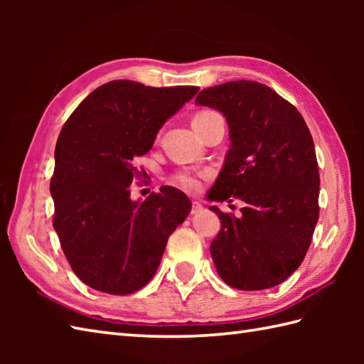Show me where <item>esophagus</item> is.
Here are the masks:
<instances>
[{"mask_svg": "<svg viewBox=\"0 0 364 364\" xmlns=\"http://www.w3.org/2000/svg\"><path fill=\"white\" fill-rule=\"evenodd\" d=\"M200 211H203V206H202V203H198V202H192V214H198Z\"/></svg>", "mask_w": 364, "mask_h": 364, "instance_id": "1", "label": "esophagus"}]
</instances>
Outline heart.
Returning a JSON list of instances; mask_svg holds the SVG:
<instances>
[{
  "label": "heart",
  "instance_id": "obj_1",
  "mask_svg": "<svg viewBox=\"0 0 364 364\" xmlns=\"http://www.w3.org/2000/svg\"><path fill=\"white\" fill-rule=\"evenodd\" d=\"M213 111H202L198 112L196 119H200V117H205V115L211 114ZM205 176L203 172H192V170H181V172H178L175 176H173V181L176 186H180L183 189H186L189 192H194V191H198L200 186H202V178Z\"/></svg>",
  "mask_w": 364,
  "mask_h": 364
}]
</instances>
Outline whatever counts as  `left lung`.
Listing matches in <instances>:
<instances>
[{"mask_svg":"<svg viewBox=\"0 0 364 364\" xmlns=\"http://www.w3.org/2000/svg\"><path fill=\"white\" fill-rule=\"evenodd\" d=\"M196 105L227 119L230 150L208 194L235 198L241 215L222 213L211 257L227 284L241 291L274 288L296 272L319 219V170L313 137L300 112L257 81H231L200 92Z\"/></svg>","mask_w":364,"mask_h":364,"instance_id":"left-lung-1","label":"left lung"}]
</instances>
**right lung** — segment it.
<instances>
[{
  "label": "right lung",
  "mask_w": 364,
  "mask_h": 364,
  "mask_svg": "<svg viewBox=\"0 0 364 364\" xmlns=\"http://www.w3.org/2000/svg\"><path fill=\"white\" fill-rule=\"evenodd\" d=\"M198 92L196 86L150 87L119 80L82 100L54 150L50 192L53 227L82 283L115 296L149 283L168 236L191 213V200L161 188L133 202L137 158L151 150L166 120Z\"/></svg>",
  "instance_id": "right-lung-1"
}]
</instances>
